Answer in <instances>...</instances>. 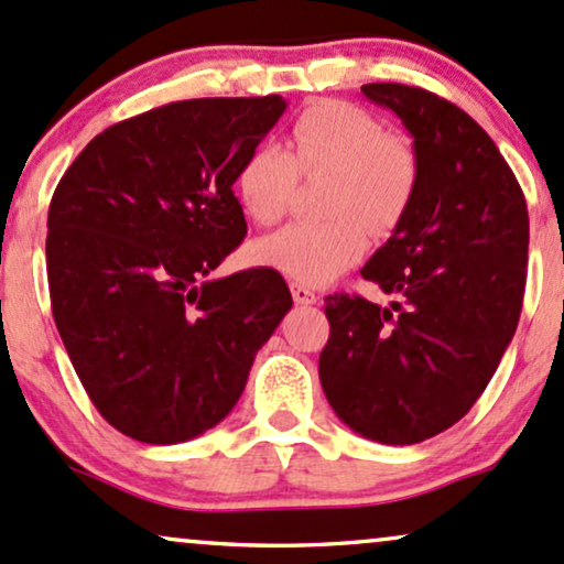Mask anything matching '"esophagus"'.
<instances>
[{
  "label": "esophagus",
  "mask_w": 564,
  "mask_h": 564,
  "mask_svg": "<svg viewBox=\"0 0 564 564\" xmlns=\"http://www.w3.org/2000/svg\"><path fill=\"white\" fill-rule=\"evenodd\" d=\"M291 296H294L296 304H317V294L310 286H302V283H291Z\"/></svg>",
  "instance_id": "1"
}]
</instances>
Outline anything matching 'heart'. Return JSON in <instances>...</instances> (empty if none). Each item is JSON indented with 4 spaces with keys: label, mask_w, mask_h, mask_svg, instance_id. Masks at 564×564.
<instances>
[{
    "label": "heart",
    "mask_w": 564,
    "mask_h": 564,
    "mask_svg": "<svg viewBox=\"0 0 564 564\" xmlns=\"http://www.w3.org/2000/svg\"><path fill=\"white\" fill-rule=\"evenodd\" d=\"M300 175L325 178L321 223H291L252 247V260L302 286L351 268L370 236L402 223L417 188V158L399 135L347 101H315L294 120L289 149L262 141L236 173V194L257 226L286 215Z\"/></svg>",
    "instance_id": "heart-1"
}]
</instances>
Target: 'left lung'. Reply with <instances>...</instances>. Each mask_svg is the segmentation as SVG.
<instances>
[{"mask_svg":"<svg viewBox=\"0 0 564 564\" xmlns=\"http://www.w3.org/2000/svg\"><path fill=\"white\" fill-rule=\"evenodd\" d=\"M362 94L402 120L417 188L391 239L362 268L391 302L325 300L328 404L351 431L406 446L470 412L510 347L528 268L525 196L470 115L417 86Z\"/></svg>","mask_w":564,"mask_h":564,"instance_id":"obj_1","label":"left lung"}]
</instances>
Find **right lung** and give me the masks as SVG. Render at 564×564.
<instances>
[{"instance_id": "obj_1", "label": "right lung", "mask_w": 564, "mask_h": 564, "mask_svg": "<svg viewBox=\"0 0 564 564\" xmlns=\"http://www.w3.org/2000/svg\"><path fill=\"white\" fill-rule=\"evenodd\" d=\"M283 110L278 94L171 101L101 131L54 188V323L126 436L181 444L220 423L291 310L275 270L207 281L247 236L236 173Z\"/></svg>"}]
</instances>
